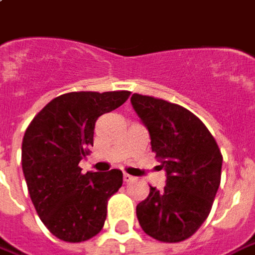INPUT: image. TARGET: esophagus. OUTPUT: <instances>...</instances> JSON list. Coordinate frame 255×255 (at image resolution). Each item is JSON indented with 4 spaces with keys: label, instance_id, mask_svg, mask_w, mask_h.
<instances>
[{
    "label": "esophagus",
    "instance_id": "obj_1",
    "mask_svg": "<svg viewBox=\"0 0 255 255\" xmlns=\"http://www.w3.org/2000/svg\"><path fill=\"white\" fill-rule=\"evenodd\" d=\"M133 179H134V177H131V175H129V174H126V172H125L124 174L125 182H130V181H133Z\"/></svg>",
    "mask_w": 255,
    "mask_h": 255
}]
</instances>
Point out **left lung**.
Listing matches in <instances>:
<instances>
[{
  "instance_id": "left-lung-1",
  "label": "left lung",
  "mask_w": 255,
  "mask_h": 255,
  "mask_svg": "<svg viewBox=\"0 0 255 255\" xmlns=\"http://www.w3.org/2000/svg\"><path fill=\"white\" fill-rule=\"evenodd\" d=\"M130 101L147 128L160 170L167 172L163 191L150 187L136 206L140 226L158 242H184L211 213L223 155L208 128L187 108L141 94H133Z\"/></svg>"
}]
</instances>
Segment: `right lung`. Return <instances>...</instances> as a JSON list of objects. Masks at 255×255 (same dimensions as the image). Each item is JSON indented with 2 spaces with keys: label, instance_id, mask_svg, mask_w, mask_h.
Masks as SVG:
<instances>
[{
  "label": "right lung",
  "instance_id": "add662e5",
  "mask_svg": "<svg viewBox=\"0 0 255 255\" xmlns=\"http://www.w3.org/2000/svg\"><path fill=\"white\" fill-rule=\"evenodd\" d=\"M130 91L67 92L32 119L22 141V170L29 195L47 230L67 243L90 240L102 230L108 201L124 174L81 172L94 144L95 122L119 108Z\"/></svg>",
  "mask_w": 255,
  "mask_h": 255
}]
</instances>
